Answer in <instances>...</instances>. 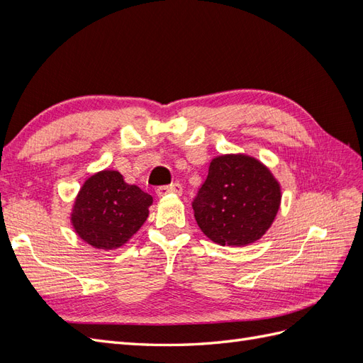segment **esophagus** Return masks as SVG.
Wrapping results in <instances>:
<instances>
[{"instance_id":"obj_1","label":"esophagus","mask_w":363,"mask_h":363,"mask_svg":"<svg viewBox=\"0 0 363 363\" xmlns=\"http://www.w3.org/2000/svg\"><path fill=\"white\" fill-rule=\"evenodd\" d=\"M156 194L159 196H164V195H169V194L182 195L183 194V188H182V184L174 183V184H169V186H160V188H157Z\"/></svg>"}]
</instances>
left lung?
<instances>
[{"label":"left lung","instance_id":"1","mask_svg":"<svg viewBox=\"0 0 363 363\" xmlns=\"http://www.w3.org/2000/svg\"><path fill=\"white\" fill-rule=\"evenodd\" d=\"M280 203L281 186L267 164L236 152L212 159L192 207L196 224L215 244L245 247L268 232Z\"/></svg>","mask_w":363,"mask_h":363}]
</instances>
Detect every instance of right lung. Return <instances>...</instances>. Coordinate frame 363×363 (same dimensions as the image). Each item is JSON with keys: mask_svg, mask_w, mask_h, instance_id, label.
Returning <instances> with one entry per match:
<instances>
[{"mask_svg": "<svg viewBox=\"0 0 363 363\" xmlns=\"http://www.w3.org/2000/svg\"><path fill=\"white\" fill-rule=\"evenodd\" d=\"M152 196L116 169L89 175L71 208V225L84 244L111 251L127 244L150 215Z\"/></svg>", "mask_w": 363, "mask_h": 363, "instance_id": "obj_1", "label": "right lung"}]
</instances>
